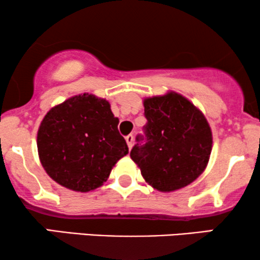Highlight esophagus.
<instances>
[{
	"instance_id": "esophagus-1",
	"label": "esophagus",
	"mask_w": 260,
	"mask_h": 260,
	"mask_svg": "<svg viewBox=\"0 0 260 260\" xmlns=\"http://www.w3.org/2000/svg\"><path fill=\"white\" fill-rule=\"evenodd\" d=\"M125 141H126L127 147H129V149L133 148V145H134V136H133V135H127V136L125 137Z\"/></svg>"
}]
</instances>
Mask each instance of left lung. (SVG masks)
<instances>
[{
	"label": "left lung",
	"instance_id": "1",
	"mask_svg": "<svg viewBox=\"0 0 260 260\" xmlns=\"http://www.w3.org/2000/svg\"><path fill=\"white\" fill-rule=\"evenodd\" d=\"M147 124L130 156L147 182L173 191L197 180L212 151V131L198 108L176 92L144 99Z\"/></svg>",
	"mask_w": 260,
	"mask_h": 260
}]
</instances>
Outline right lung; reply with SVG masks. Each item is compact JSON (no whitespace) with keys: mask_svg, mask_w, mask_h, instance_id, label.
Returning a JSON list of instances; mask_svg holds the SVG:
<instances>
[{"mask_svg":"<svg viewBox=\"0 0 260 260\" xmlns=\"http://www.w3.org/2000/svg\"><path fill=\"white\" fill-rule=\"evenodd\" d=\"M119 119L108 101L79 94L49 110L38 131V151L46 173L76 191L93 190L129 152Z\"/></svg>","mask_w":260,"mask_h":260,"instance_id":"right-lung-1","label":"right lung"}]
</instances>
